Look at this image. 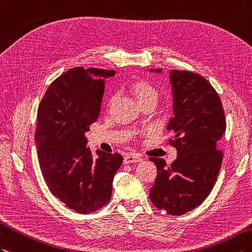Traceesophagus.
<instances>
[{
    "label": "esophagus",
    "instance_id": "34e87169",
    "mask_svg": "<svg viewBox=\"0 0 252 252\" xmlns=\"http://www.w3.org/2000/svg\"><path fill=\"white\" fill-rule=\"evenodd\" d=\"M143 159L140 158L138 155H135V154H131V155H126L125 157V163L126 164H128V163H134V162H139L142 161Z\"/></svg>",
    "mask_w": 252,
    "mask_h": 252
}]
</instances>
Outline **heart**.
I'll use <instances>...</instances> for the list:
<instances>
[{
	"mask_svg": "<svg viewBox=\"0 0 252 252\" xmlns=\"http://www.w3.org/2000/svg\"><path fill=\"white\" fill-rule=\"evenodd\" d=\"M131 91L137 98L138 103L148 101V99H157L158 93L153 85H150L148 81L142 79L134 80L131 84Z\"/></svg>",
	"mask_w": 252,
	"mask_h": 252,
	"instance_id": "1",
	"label": "heart"
}]
</instances>
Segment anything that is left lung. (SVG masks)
Listing matches in <instances>:
<instances>
[{
  "label": "left lung",
  "mask_w": 252,
  "mask_h": 252,
  "mask_svg": "<svg viewBox=\"0 0 252 252\" xmlns=\"http://www.w3.org/2000/svg\"><path fill=\"white\" fill-rule=\"evenodd\" d=\"M169 79L174 117L167 126L173 132L167 143L178 155L169 165L150 158L158 173L149 198L158 209L181 216L201 205L214 188L223 159L217 145L226 122L219 94L202 75L174 69Z\"/></svg>",
  "instance_id": "left-lung-1"
}]
</instances>
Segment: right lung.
<instances>
[{
    "mask_svg": "<svg viewBox=\"0 0 252 252\" xmlns=\"http://www.w3.org/2000/svg\"><path fill=\"white\" fill-rule=\"evenodd\" d=\"M114 69L74 67L55 79L38 105L35 143L50 192L79 214L94 213L112 198L120 154L87 148L85 132L101 112L104 80Z\"/></svg>",
    "mask_w": 252,
    "mask_h": 252,
    "instance_id": "right-lung-1",
    "label": "right lung"
}]
</instances>
